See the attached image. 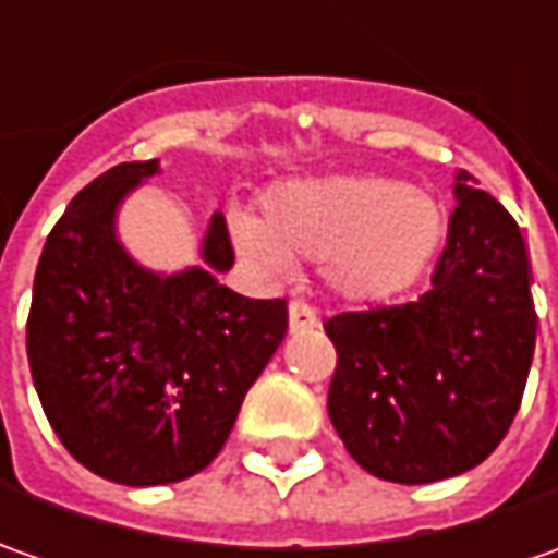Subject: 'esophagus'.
Returning <instances> with one entry per match:
<instances>
[{
  "label": "esophagus",
  "instance_id": "obj_1",
  "mask_svg": "<svg viewBox=\"0 0 558 558\" xmlns=\"http://www.w3.org/2000/svg\"><path fill=\"white\" fill-rule=\"evenodd\" d=\"M289 323L291 329L298 332V329H313V326H319V316H316V311H313L307 301H291Z\"/></svg>",
  "mask_w": 558,
  "mask_h": 558
}]
</instances>
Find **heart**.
Returning a JSON list of instances; mask_svg holds the SVG:
<instances>
[{
  "instance_id": "1",
  "label": "heart",
  "mask_w": 558,
  "mask_h": 558,
  "mask_svg": "<svg viewBox=\"0 0 558 558\" xmlns=\"http://www.w3.org/2000/svg\"><path fill=\"white\" fill-rule=\"evenodd\" d=\"M232 232L254 264L289 272L294 254L323 257V272L351 301L407 291L447 239L444 204L391 177H326L276 185L267 220L232 214Z\"/></svg>"
}]
</instances>
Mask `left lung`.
Returning a JSON list of instances; mask_svg holds the SVG:
<instances>
[{
  "mask_svg": "<svg viewBox=\"0 0 558 558\" xmlns=\"http://www.w3.org/2000/svg\"><path fill=\"white\" fill-rule=\"evenodd\" d=\"M462 170L447 245L418 301L338 313L329 418L369 475L453 478L506 438L537 341L519 223Z\"/></svg>",
  "mask_w": 558,
  "mask_h": 558,
  "instance_id": "obj_1",
  "label": "left lung"
}]
</instances>
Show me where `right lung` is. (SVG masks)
Returning a JSON list of instances; mask_svg holds the SVG:
<instances>
[{"mask_svg": "<svg viewBox=\"0 0 558 558\" xmlns=\"http://www.w3.org/2000/svg\"><path fill=\"white\" fill-rule=\"evenodd\" d=\"M158 161L111 167L46 239L27 316L39 403L76 462L130 487L173 484L223 450L247 388L289 329L286 298H245L207 269L155 276L126 257L114 210ZM235 260L223 214L202 247Z\"/></svg>", "mask_w": 558, "mask_h": 558, "instance_id": "add662e5", "label": "right lung"}]
</instances>
